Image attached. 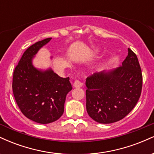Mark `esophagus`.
I'll use <instances>...</instances> for the list:
<instances>
[{
	"mask_svg": "<svg viewBox=\"0 0 154 154\" xmlns=\"http://www.w3.org/2000/svg\"><path fill=\"white\" fill-rule=\"evenodd\" d=\"M83 83L81 82L79 80H75L74 82V87L75 88H81L82 87Z\"/></svg>",
	"mask_w": 154,
	"mask_h": 154,
	"instance_id": "esophagus-1",
	"label": "esophagus"
}]
</instances>
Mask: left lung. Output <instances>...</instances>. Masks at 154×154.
Segmentation results:
<instances>
[{
  "instance_id": "8db88e82",
  "label": "left lung",
  "mask_w": 154,
  "mask_h": 154,
  "mask_svg": "<svg viewBox=\"0 0 154 154\" xmlns=\"http://www.w3.org/2000/svg\"><path fill=\"white\" fill-rule=\"evenodd\" d=\"M86 109L98 123L110 124L125 117L141 94L143 76L137 56L128 48L122 64L86 79Z\"/></svg>"
}]
</instances>
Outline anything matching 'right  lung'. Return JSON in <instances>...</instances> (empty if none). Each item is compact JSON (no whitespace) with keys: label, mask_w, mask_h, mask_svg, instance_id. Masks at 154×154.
Returning <instances> with one entry per match:
<instances>
[{"label":"right lung","mask_w":154,"mask_h":154,"mask_svg":"<svg viewBox=\"0 0 154 154\" xmlns=\"http://www.w3.org/2000/svg\"><path fill=\"white\" fill-rule=\"evenodd\" d=\"M51 38L28 48L16 66L12 88L17 105L28 119L40 124L56 121L62 116L67 93L72 87L69 78H63L51 69H38L32 59Z\"/></svg>","instance_id":"1"}]
</instances>
